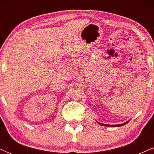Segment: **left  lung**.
<instances>
[{"label": "left lung", "mask_w": 154, "mask_h": 154, "mask_svg": "<svg viewBox=\"0 0 154 154\" xmlns=\"http://www.w3.org/2000/svg\"><path fill=\"white\" fill-rule=\"evenodd\" d=\"M128 122H126L123 123V124H120V125H106V124H103V123H100V122H98L99 124L100 125H101V126H105V127H111V128H116V127H121V126H123V125H126L127 123H128Z\"/></svg>", "instance_id": "1"}]
</instances>
